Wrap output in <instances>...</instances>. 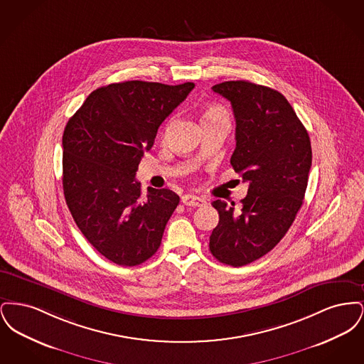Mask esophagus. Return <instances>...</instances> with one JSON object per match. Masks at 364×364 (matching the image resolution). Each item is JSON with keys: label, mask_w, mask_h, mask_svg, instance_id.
I'll list each match as a JSON object with an SVG mask.
<instances>
[{"label": "esophagus", "mask_w": 364, "mask_h": 364, "mask_svg": "<svg viewBox=\"0 0 364 364\" xmlns=\"http://www.w3.org/2000/svg\"><path fill=\"white\" fill-rule=\"evenodd\" d=\"M181 202H183V205L192 206V208H199V206L206 205V200H205V199H202V198H199V196H196V195H191V193L184 195V196L181 198Z\"/></svg>", "instance_id": "1"}]
</instances>
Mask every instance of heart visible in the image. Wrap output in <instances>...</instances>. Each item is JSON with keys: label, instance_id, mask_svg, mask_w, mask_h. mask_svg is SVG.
Masks as SVG:
<instances>
[{"label": "heart", "instance_id": "1", "mask_svg": "<svg viewBox=\"0 0 364 364\" xmlns=\"http://www.w3.org/2000/svg\"><path fill=\"white\" fill-rule=\"evenodd\" d=\"M220 117H228V116L225 110L217 105H210L203 110V114H202V120H211V119H220Z\"/></svg>", "mask_w": 364, "mask_h": 364}]
</instances>
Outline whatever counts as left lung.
<instances>
[{
    "label": "left lung",
    "mask_w": 364,
    "mask_h": 364,
    "mask_svg": "<svg viewBox=\"0 0 364 364\" xmlns=\"http://www.w3.org/2000/svg\"><path fill=\"white\" fill-rule=\"evenodd\" d=\"M226 98L236 120L235 172L247 181L242 208L214 200L220 214L210 236L213 257L240 267L272 251L303 205L311 168V141L287 98L270 87L245 80L213 86Z\"/></svg>",
    "instance_id": "left-lung-1"
}]
</instances>
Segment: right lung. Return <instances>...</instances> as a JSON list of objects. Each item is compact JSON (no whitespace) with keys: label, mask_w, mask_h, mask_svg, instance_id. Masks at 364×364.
I'll use <instances>...</instances> for the list:
<instances>
[{"label":"right lung","mask_w":364,"mask_h":364,"mask_svg":"<svg viewBox=\"0 0 364 364\" xmlns=\"http://www.w3.org/2000/svg\"><path fill=\"white\" fill-rule=\"evenodd\" d=\"M193 87L141 80L100 87L64 129L67 205L88 242L116 264L136 266L151 258L180 202L166 188H149L143 199L135 176L159 125Z\"/></svg>","instance_id":"obj_1"}]
</instances>
